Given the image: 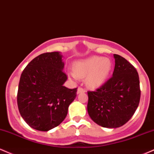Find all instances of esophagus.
<instances>
[{
  "mask_svg": "<svg viewBox=\"0 0 154 154\" xmlns=\"http://www.w3.org/2000/svg\"><path fill=\"white\" fill-rule=\"evenodd\" d=\"M86 90L83 87H81V86H79V88H78V90H77V94H80V93H84V92H86Z\"/></svg>",
  "mask_w": 154,
  "mask_h": 154,
  "instance_id": "34e87169",
  "label": "esophagus"
}]
</instances>
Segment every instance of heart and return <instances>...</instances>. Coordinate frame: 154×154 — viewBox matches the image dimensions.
Instances as JSON below:
<instances>
[{
    "instance_id": "1",
    "label": "heart",
    "mask_w": 154,
    "mask_h": 154,
    "mask_svg": "<svg viewBox=\"0 0 154 154\" xmlns=\"http://www.w3.org/2000/svg\"><path fill=\"white\" fill-rule=\"evenodd\" d=\"M75 73H70L74 79L87 76L86 82L91 88H97L105 82L112 70V63L108 58L93 56L74 64Z\"/></svg>"
}]
</instances>
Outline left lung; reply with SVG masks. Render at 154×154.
<instances>
[{
	"instance_id": "8db88e82",
	"label": "left lung",
	"mask_w": 154,
	"mask_h": 154,
	"mask_svg": "<svg viewBox=\"0 0 154 154\" xmlns=\"http://www.w3.org/2000/svg\"><path fill=\"white\" fill-rule=\"evenodd\" d=\"M115 66L109 80L95 91H88L87 110L94 122L104 128H116L129 121L140 99L137 70L122 56L114 54Z\"/></svg>"
}]
</instances>
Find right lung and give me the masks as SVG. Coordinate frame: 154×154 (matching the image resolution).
Returning <instances> with one entry per match:
<instances>
[{
	"mask_svg": "<svg viewBox=\"0 0 154 154\" xmlns=\"http://www.w3.org/2000/svg\"><path fill=\"white\" fill-rule=\"evenodd\" d=\"M58 52H46L32 60L23 70L17 93L21 116L31 128L48 131L66 118L77 88L63 86L68 79Z\"/></svg>",
	"mask_w": 154,
	"mask_h": 154,
	"instance_id": "1",
	"label": "right lung"
}]
</instances>
